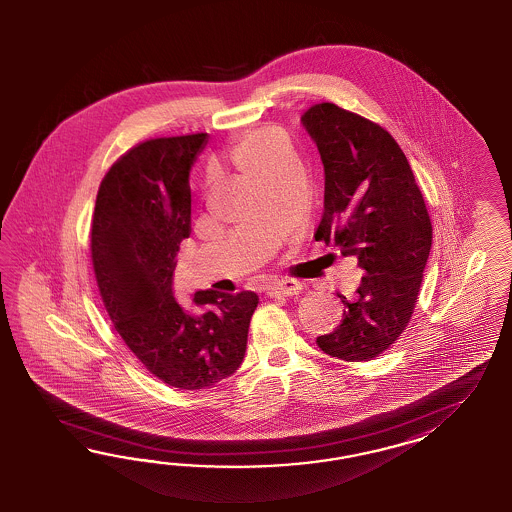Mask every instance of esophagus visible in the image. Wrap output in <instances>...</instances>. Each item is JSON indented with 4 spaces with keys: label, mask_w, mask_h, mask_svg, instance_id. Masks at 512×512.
<instances>
[{
    "label": "esophagus",
    "mask_w": 512,
    "mask_h": 512,
    "mask_svg": "<svg viewBox=\"0 0 512 512\" xmlns=\"http://www.w3.org/2000/svg\"><path fill=\"white\" fill-rule=\"evenodd\" d=\"M302 291V285L295 281V279H283L278 281L274 285H270L266 289V295L268 296H293L298 295Z\"/></svg>",
    "instance_id": "obj_1"
}]
</instances>
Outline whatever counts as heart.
I'll use <instances>...</instances> for the list:
<instances>
[{"instance_id":"b5f03b06","label":"heart","mask_w":512,"mask_h":512,"mask_svg":"<svg viewBox=\"0 0 512 512\" xmlns=\"http://www.w3.org/2000/svg\"><path fill=\"white\" fill-rule=\"evenodd\" d=\"M233 161L251 182H261L287 169L291 165V154L276 133L257 131L234 146Z\"/></svg>"}]
</instances>
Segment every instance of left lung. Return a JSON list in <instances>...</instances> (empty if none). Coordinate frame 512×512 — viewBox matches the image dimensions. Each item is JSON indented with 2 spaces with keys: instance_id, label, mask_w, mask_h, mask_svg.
I'll return each mask as SVG.
<instances>
[{
  "instance_id": "left-lung-1",
  "label": "left lung",
  "mask_w": 512,
  "mask_h": 512,
  "mask_svg": "<svg viewBox=\"0 0 512 512\" xmlns=\"http://www.w3.org/2000/svg\"><path fill=\"white\" fill-rule=\"evenodd\" d=\"M302 125L325 167V212L315 240L355 257L364 276L345 298L340 325L319 336L330 357L362 362L400 338L432 249V221L409 161L381 125L319 103Z\"/></svg>"
}]
</instances>
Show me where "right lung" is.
Here are the masks:
<instances>
[{"label": "right lung", "mask_w": 512, "mask_h": 512, "mask_svg": "<svg viewBox=\"0 0 512 512\" xmlns=\"http://www.w3.org/2000/svg\"><path fill=\"white\" fill-rule=\"evenodd\" d=\"M206 133L140 142L105 174L93 212L92 261L110 321L135 357L180 390L214 387L244 362L253 291H197L176 302L172 274L191 234L189 172Z\"/></svg>", "instance_id": "obj_1"}]
</instances>
